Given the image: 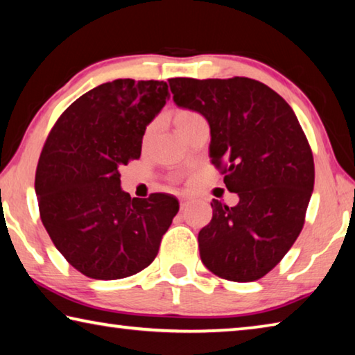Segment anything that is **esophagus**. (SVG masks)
Returning a JSON list of instances; mask_svg holds the SVG:
<instances>
[{
    "instance_id": "esophagus-1",
    "label": "esophagus",
    "mask_w": 355,
    "mask_h": 355,
    "mask_svg": "<svg viewBox=\"0 0 355 355\" xmlns=\"http://www.w3.org/2000/svg\"><path fill=\"white\" fill-rule=\"evenodd\" d=\"M191 200H192V199H191L189 196H182V197H180V207H182V209H183L186 205H188V203H189Z\"/></svg>"
}]
</instances>
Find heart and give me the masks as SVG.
<instances>
[{
  "label": "heart",
  "instance_id": "obj_1",
  "mask_svg": "<svg viewBox=\"0 0 355 355\" xmlns=\"http://www.w3.org/2000/svg\"><path fill=\"white\" fill-rule=\"evenodd\" d=\"M200 117L199 114H196L194 111H189V110H180L175 112V116H173V125H175L177 130H182L184 125H188L192 120Z\"/></svg>",
  "mask_w": 355,
  "mask_h": 355
}]
</instances>
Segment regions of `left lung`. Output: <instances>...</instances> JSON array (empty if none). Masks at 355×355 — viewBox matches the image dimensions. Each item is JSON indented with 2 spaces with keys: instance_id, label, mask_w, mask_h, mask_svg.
<instances>
[{
  "instance_id": "left-lung-1",
  "label": "left lung",
  "mask_w": 355,
  "mask_h": 355,
  "mask_svg": "<svg viewBox=\"0 0 355 355\" xmlns=\"http://www.w3.org/2000/svg\"><path fill=\"white\" fill-rule=\"evenodd\" d=\"M169 86L177 106L207 119L209 158L239 197L235 207L213 199L199 232L202 263L232 282L261 279L297 239L313 192V155L296 114L250 78H172Z\"/></svg>"
}]
</instances>
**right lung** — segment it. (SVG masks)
<instances>
[{
  "label": "right lung",
  "instance_id": "right-lung-1",
  "mask_svg": "<svg viewBox=\"0 0 355 355\" xmlns=\"http://www.w3.org/2000/svg\"><path fill=\"white\" fill-rule=\"evenodd\" d=\"M169 98L164 81L100 84L75 100L48 135L35 171L42 224L86 277L117 280L155 260L178 200L156 192L131 199L120 166L141 156L147 125Z\"/></svg>",
  "mask_w": 355,
  "mask_h": 355
}]
</instances>
